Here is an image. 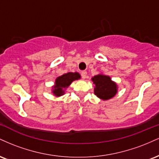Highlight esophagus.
Returning a JSON list of instances; mask_svg holds the SVG:
<instances>
[{
    "label": "esophagus",
    "mask_w": 159,
    "mask_h": 159,
    "mask_svg": "<svg viewBox=\"0 0 159 159\" xmlns=\"http://www.w3.org/2000/svg\"><path fill=\"white\" fill-rule=\"evenodd\" d=\"M81 78H83V79H84L86 78V76H87V72L86 71H82L81 73Z\"/></svg>",
    "instance_id": "34e87169"
}]
</instances>
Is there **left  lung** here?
Instances as JSON below:
<instances>
[{
  "mask_svg": "<svg viewBox=\"0 0 159 159\" xmlns=\"http://www.w3.org/2000/svg\"><path fill=\"white\" fill-rule=\"evenodd\" d=\"M92 81L96 84L95 95L102 99L107 100L114 97L117 92L116 84L111 81L109 76L98 75L92 78Z\"/></svg>",
  "mask_w": 159,
  "mask_h": 159,
  "instance_id": "obj_1",
  "label": "left lung"
}]
</instances>
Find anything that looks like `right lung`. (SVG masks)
<instances>
[{"mask_svg":"<svg viewBox=\"0 0 159 159\" xmlns=\"http://www.w3.org/2000/svg\"><path fill=\"white\" fill-rule=\"evenodd\" d=\"M80 78L81 76L78 72H68L60 76L56 79L55 86L54 87L53 93L57 96H62L64 93V90L63 89L68 87L72 81L79 79Z\"/></svg>","mask_w":159,"mask_h":159,"instance_id":"right-lung-1","label":"right lung"}]
</instances>
